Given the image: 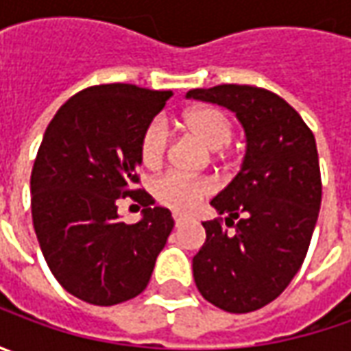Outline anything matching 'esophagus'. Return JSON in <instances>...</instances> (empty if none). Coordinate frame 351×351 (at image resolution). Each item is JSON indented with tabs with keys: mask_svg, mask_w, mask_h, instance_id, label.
<instances>
[{
	"mask_svg": "<svg viewBox=\"0 0 351 351\" xmlns=\"http://www.w3.org/2000/svg\"><path fill=\"white\" fill-rule=\"evenodd\" d=\"M173 223H176V226H182V224L185 223V217L178 215V213H173Z\"/></svg>",
	"mask_w": 351,
	"mask_h": 351,
	"instance_id": "esophagus-1",
	"label": "esophagus"
}]
</instances>
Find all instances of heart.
<instances>
[{"instance_id":"obj_1","label":"heart","mask_w":351,"mask_h":351,"mask_svg":"<svg viewBox=\"0 0 351 351\" xmlns=\"http://www.w3.org/2000/svg\"><path fill=\"white\" fill-rule=\"evenodd\" d=\"M185 128L195 134L210 150H219L232 138V121L217 107H199L183 117ZM169 134L162 119L150 121L142 130L138 154L141 162L148 168L162 164L168 150ZM152 193L156 201L178 213H189L213 193V183L205 178H187L176 171H168L152 182Z\"/></svg>"}]
</instances>
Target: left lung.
I'll return each instance as SVG.
<instances>
[{
  "mask_svg": "<svg viewBox=\"0 0 351 351\" xmlns=\"http://www.w3.org/2000/svg\"><path fill=\"white\" fill-rule=\"evenodd\" d=\"M187 97L234 111L246 130L242 168L210 201L233 230L223 219L203 223L193 277L210 304L252 313L276 301L304 262L322 199L315 134L269 89L224 84Z\"/></svg>",
  "mask_w": 351,
  "mask_h": 351,
  "instance_id": "left-lung-1",
  "label": "left lung"
}]
</instances>
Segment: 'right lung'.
<instances>
[{
    "label": "right lung",
    "instance_id": "obj_1",
    "mask_svg": "<svg viewBox=\"0 0 351 351\" xmlns=\"http://www.w3.org/2000/svg\"><path fill=\"white\" fill-rule=\"evenodd\" d=\"M169 95L132 84L91 86L58 109L36 152L34 232L56 281L89 304L141 295L173 228L171 213L136 187L142 130ZM121 196L145 207L142 221L118 219Z\"/></svg>",
    "mask_w": 351,
    "mask_h": 351
}]
</instances>
